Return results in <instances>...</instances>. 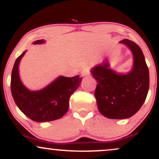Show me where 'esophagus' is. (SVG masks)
<instances>
[{"instance_id": "esophagus-1", "label": "esophagus", "mask_w": 159, "mask_h": 159, "mask_svg": "<svg viewBox=\"0 0 159 159\" xmlns=\"http://www.w3.org/2000/svg\"><path fill=\"white\" fill-rule=\"evenodd\" d=\"M81 74L82 76H87V75H90V70H89L87 68H84L81 70Z\"/></svg>"}]
</instances>
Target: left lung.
I'll return each mask as SVG.
<instances>
[{
	"instance_id": "1",
	"label": "left lung",
	"mask_w": 159,
	"mask_h": 159,
	"mask_svg": "<svg viewBox=\"0 0 159 159\" xmlns=\"http://www.w3.org/2000/svg\"><path fill=\"white\" fill-rule=\"evenodd\" d=\"M120 43L126 45L134 57L130 72L117 74L109 69L107 61L91 70L97 81L95 97L98 109L109 119H126L135 114L145 102L149 87V69L141 49L129 39Z\"/></svg>"
}]
</instances>
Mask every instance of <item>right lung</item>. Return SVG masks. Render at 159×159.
Masks as SVG:
<instances>
[{
  "label": "right lung",
  "instance_id": "1",
  "mask_svg": "<svg viewBox=\"0 0 159 159\" xmlns=\"http://www.w3.org/2000/svg\"><path fill=\"white\" fill-rule=\"evenodd\" d=\"M44 39L34 44H43ZM24 52L16 59L11 75V93L19 108L30 120L38 123L60 119L67 112L71 95L79 87L82 78L60 76L43 90L30 91L23 85L19 75V65Z\"/></svg>",
  "mask_w": 159,
  "mask_h": 159
}]
</instances>
